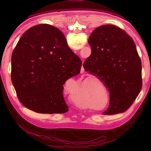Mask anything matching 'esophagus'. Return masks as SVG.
Masks as SVG:
<instances>
[{"mask_svg":"<svg viewBox=\"0 0 151 151\" xmlns=\"http://www.w3.org/2000/svg\"><path fill=\"white\" fill-rule=\"evenodd\" d=\"M82 70H84V68H83V66H82Z\"/></svg>","mask_w":151,"mask_h":151,"instance_id":"1","label":"esophagus"}]
</instances>
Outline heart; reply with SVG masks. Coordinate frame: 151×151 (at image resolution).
<instances>
[{"mask_svg":"<svg viewBox=\"0 0 151 151\" xmlns=\"http://www.w3.org/2000/svg\"><path fill=\"white\" fill-rule=\"evenodd\" d=\"M77 104V106H78L79 107H81V105H78V104Z\"/></svg>","mask_w":151,"mask_h":151,"instance_id":"b5f03b06","label":"heart"}]
</instances>
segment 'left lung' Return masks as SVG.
Here are the masks:
<instances>
[{
  "mask_svg": "<svg viewBox=\"0 0 151 151\" xmlns=\"http://www.w3.org/2000/svg\"><path fill=\"white\" fill-rule=\"evenodd\" d=\"M88 42L92 52L83 67L109 91V107L103 114L126 111L142 86L141 60L133 39L119 27L105 24L94 29Z\"/></svg>",
  "mask_w": 151,
  "mask_h": 151,
  "instance_id": "obj_1",
  "label": "left lung"
}]
</instances>
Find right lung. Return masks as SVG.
Returning a JSON list of instances; mask_svg holds the SVG:
<instances>
[{
  "label": "right lung",
  "instance_id": "right-lung-1",
  "mask_svg": "<svg viewBox=\"0 0 151 151\" xmlns=\"http://www.w3.org/2000/svg\"><path fill=\"white\" fill-rule=\"evenodd\" d=\"M82 61L65 35L52 25H35L18 42L11 58V81L18 99L38 113H65L63 85L81 71Z\"/></svg>",
  "mask_w": 151,
  "mask_h": 151
}]
</instances>
